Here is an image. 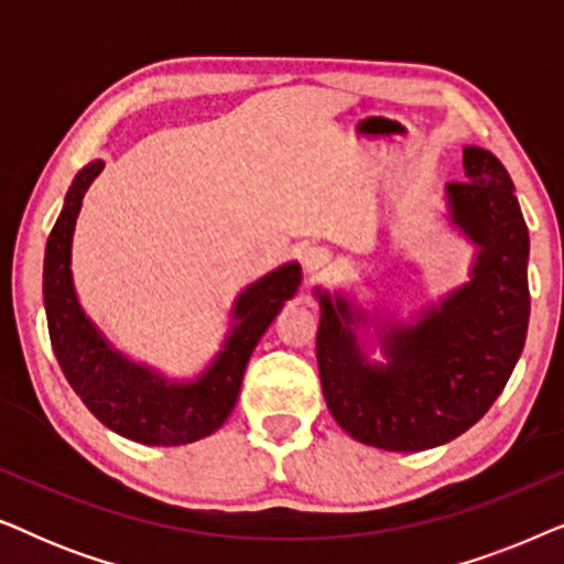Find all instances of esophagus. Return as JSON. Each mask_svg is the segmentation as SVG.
<instances>
[{
  "label": "esophagus",
  "mask_w": 564,
  "mask_h": 564,
  "mask_svg": "<svg viewBox=\"0 0 564 564\" xmlns=\"http://www.w3.org/2000/svg\"><path fill=\"white\" fill-rule=\"evenodd\" d=\"M330 261V253L328 249H323V246H311V249L303 251V264L307 272H321V269H326Z\"/></svg>",
  "instance_id": "34e87169"
}]
</instances>
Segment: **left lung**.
Returning <instances> with one entry per match:
<instances>
[{"label":"left lung","mask_w":564,"mask_h":564,"mask_svg":"<svg viewBox=\"0 0 564 564\" xmlns=\"http://www.w3.org/2000/svg\"><path fill=\"white\" fill-rule=\"evenodd\" d=\"M465 182L446 184L454 228L477 246L469 282L413 323L369 321L341 292L321 303L318 372L330 415L357 442L423 452L452 442L488 413L523 351L529 328V228L506 166L467 145ZM376 323L384 362H369L357 327Z\"/></svg>","instance_id":"obj_1"}]
</instances>
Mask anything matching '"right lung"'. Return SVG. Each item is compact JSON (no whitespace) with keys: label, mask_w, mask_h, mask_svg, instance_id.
<instances>
[{"label":"right lung","mask_w":564,"mask_h":564,"mask_svg":"<svg viewBox=\"0 0 564 564\" xmlns=\"http://www.w3.org/2000/svg\"><path fill=\"white\" fill-rule=\"evenodd\" d=\"M91 161L74 176L64 207L45 243L43 303L51 346L82 403L115 434L149 446H180L218 431L241 392L243 372L259 338L303 280L297 261L276 267L236 297L223 349L195 380H169L138 365L107 341L74 290L72 241L84 192L102 172Z\"/></svg>","instance_id":"right-lung-1"}]
</instances>
